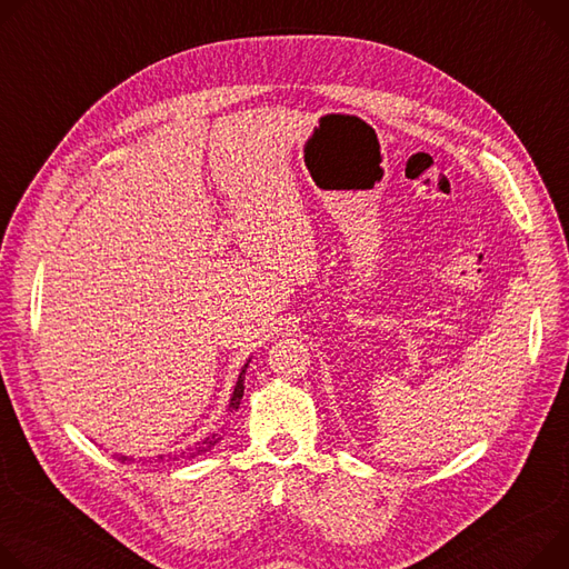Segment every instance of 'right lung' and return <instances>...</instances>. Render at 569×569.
Instances as JSON below:
<instances>
[{
	"label": "right lung",
	"instance_id": "1",
	"mask_svg": "<svg viewBox=\"0 0 569 569\" xmlns=\"http://www.w3.org/2000/svg\"><path fill=\"white\" fill-rule=\"evenodd\" d=\"M244 372H247V366L242 368V372H240V377H238V383H236V388H233L231 403H229V408H231V410H238V406H240V399H242V392H244ZM218 440H220V436H218V433H216V436H211V438H206V440L201 442V447H197V449L188 451V456H197V453H201V451H206V449H211ZM174 458H177V456H174ZM122 460H127V458L122 456ZM159 460H163V456H159Z\"/></svg>",
	"mask_w": 569,
	"mask_h": 569
}]
</instances>
